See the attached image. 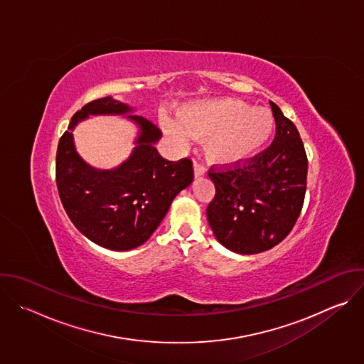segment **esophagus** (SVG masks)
Listing matches in <instances>:
<instances>
[{
  "instance_id": "obj_1",
  "label": "esophagus",
  "mask_w": 364,
  "mask_h": 364,
  "mask_svg": "<svg viewBox=\"0 0 364 364\" xmlns=\"http://www.w3.org/2000/svg\"><path fill=\"white\" fill-rule=\"evenodd\" d=\"M204 174H205V167L200 163H194V176L200 177V176H204Z\"/></svg>"
}]
</instances>
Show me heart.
Listing matches in <instances>:
<instances>
[{
	"label": "heart",
	"mask_w": 364,
	"mask_h": 364,
	"mask_svg": "<svg viewBox=\"0 0 364 364\" xmlns=\"http://www.w3.org/2000/svg\"><path fill=\"white\" fill-rule=\"evenodd\" d=\"M275 128L267 108H252L249 103L222 97L187 105L180 111L178 124L164 121L167 134L180 144L190 136L205 138V155L220 166L243 163L261 152Z\"/></svg>",
	"instance_id": "obj_1"
}]
</instances>
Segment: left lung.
I'll return each mask as SVG.
<instances>
[{
    "label": "left lung",
    "mask_w": 364,
    "mask_h": 364,
    "mask_svg": "<svg viewBox=\"0 0 364 364\" xmlns=\"http://www.w3.org/2000/svg\"><path fill=\"white\" fill-rule=\"evenodd\" d=\"M269 103L277 124L272 144L243 164L209 170L216 194L207 220L225 247L242 255L282 242L296 223L306 190L308 160L299 132Z\"/></svg>",
    "instance_id": "1"
}]
</instances>
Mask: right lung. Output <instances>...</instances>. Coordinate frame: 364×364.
Returning <instances> with one entry per match:
<instances>
[{
	"mask_svg": "<svg viewBox=\"0 0 364 364\" xmlns=\"http://www.w3.org/2000/svg\"><path fill=\"white\" fill-rule=\"evenodd\" d=\"M132 108L107 96L77 111L62 135L56 155V183L73 225L92 242L111 250H129L149 239L174 197L194 178L190 159L168 161L154 144L161 138L151 121L128 115L139 127L131 157L114 170H96L75 149L73 128L89 115H125Z\"/></svg>",
	"mask_w": 364,
	"mask_h": 364,
	"instance_id": "obj_1",
	"label": "right lung"
}]
</instances>
